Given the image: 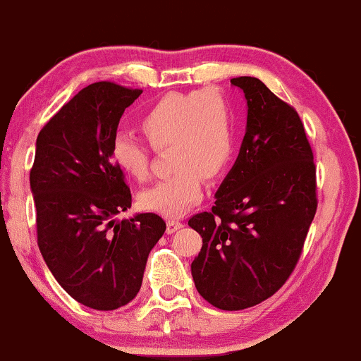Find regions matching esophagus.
<instances>
[{"label": "esophagus", "mask_w": 361, "mask_h": 361, "mask_svg": "<svg viewBox=\"0 0 361 361\" xmlns=\"http://www.w3.org/2000/svg\"><path fill=\"white\" fill-rule=\"evenodd\" d=\"M180 228H183V223L178 221V220H168L166 221V233L171 235L175 233V231L180 230Z\"/></svg>", "instance_id": "obj_1"}]
</instances>
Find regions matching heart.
I'll list each match as a JSON object with an SVG mask.
<instances>
[{"label": "heart", "mask_w": 361, "mask_h": 361, "mask_svg": "<svg viewBox=\"0 0 361 361\" xmlns=\"http://www.w3.org/2000/svg\"><path fill=\"white\" fill-rule=\"evenodd\" d=\"M140 126L149 145L170 148L171 168L166 180L140 195L148 212L176 218L202 202L204 176H221L235 153V115L230 99L218 88L168 93L141 116ZM116 166L135 180H147L152 152L135 136L118 133L111 141Z\"/></svg>", "instance_id": "heart-1"}]
</instances>
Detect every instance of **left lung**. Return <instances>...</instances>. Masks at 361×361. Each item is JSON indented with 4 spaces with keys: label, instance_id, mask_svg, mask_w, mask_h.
Segmentation results:
<instances>
[{
    "label": "left lung",
    "instance_id": "8db88e82",
    "mask_svg": "<svg viewBox=\"0 0 361 361\" xmlns=\"http://www.w3.org/2000/svg\"><path fill=\"white\" fill-rule=\"evenodd\" d=\"M248 118L233 168L212 212L188 225L203 238L191 263L198 293L220 310H245L285 285L317 213V166L293 106L258 78L238 76Z\"/></svg>",
    "mask_w": 361,
    "mask_h": 361
}]
</instances>
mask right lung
Wrapping results in <instances>:
<instances>
[{
    "label": "right lung",
    "mask_w": 361,
    "mask_h": 361,
    "mask_svg": "<svg viewBox=\"0 0 361 361\" xmlns=\"http://www.w3.org/2000/svg\"><path fill=\"white\" fill-rule=\"evenodd\" d=\"M143 90L98 81L41 128L30 185L39 252L76 302L109 312L141 288L148 255L166 230L154 213L116 221L131 191L111 157L125 109Z\"/></svg>",
    "instance_id": "1"
}]
</instances>
